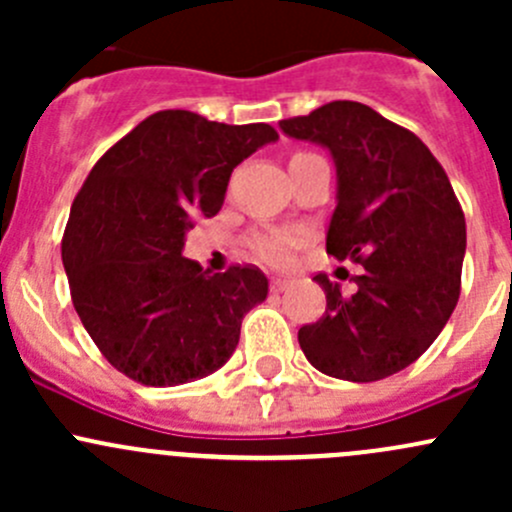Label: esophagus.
Listing matches in <instances>:
<instances>
[{"label": "esophagus", "instance_id": "1", "mask_svg": "<svg viewBox=\"0 0 512 512\" xmlns=\"http://www.w3.org/2000/svg\"><path fill=\"white\" fill-rule=\"evenodd\" d=\"M289 287V280H282V277H272L270 280V292H285Z\"/></svg>", "mask_w": 512, "mask_h": 512}]
</instances>
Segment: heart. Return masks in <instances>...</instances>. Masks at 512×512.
<instances>
[{
    "label": "heart",
    "mask_w": 512,
    "mask_h": 512,
    "mask_svg": "<svg viewBox=\"0 0 512 512\" xmlns=\"http://www.w3.org/2000/svg\"><path fill=\"white\" fill-rule=\"evenodd\" d=\"M304 156H309V153H294V156L289 158V163ZM299 242H302V235H299V232L270 230V232H257V235H252L250 242H247V247H250L255 260L265 262V265H272V267H287L289 262H292L294 247H297Z\"/></svg>",
    "instance_id": "b5f03b06"
}]
</instances>
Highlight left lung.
Instances as JSON below:
<instances>
[{
    "instance_id": "8db88e82",
    "label": "left lung",
    "mask_w": 512,
    "mask_h": 512,
    "mask_svg": "<svg viewBox=\"0 0 512 512\" xmlns=\"http://www.w3.org/2000/svg\"><path fill=\"white\" fill-rule=\"evenodd\" d=\"M280 128L334 156L339 193L327 252L364 267L354 294L314 275L327 309L299 329V347L334 379H386L414 364L456 309L466 255L461 203L426 143L364 103H324Z\"/></svg>"
}]
</instances>
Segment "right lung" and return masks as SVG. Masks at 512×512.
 <instances>
[{"instance_id":"add662e5","label":"right lung","mask_w":512,"mask_h":512,"mask_svg":"<svg viewBox=\"0 0 512 512\" xmlns=\"http://www.w3.org/2000/svg\"><path fill=\"white\" fill-rule=\"evenodd\" d=\"M270 141L267 123L158 111L113 143L76 193L61 240L71 302L128 379L178 386L235 352L267 277L252 265L210 275L183 257L185 232L198 215H218L232 168Z\"/></svg>"}]
</instances>
